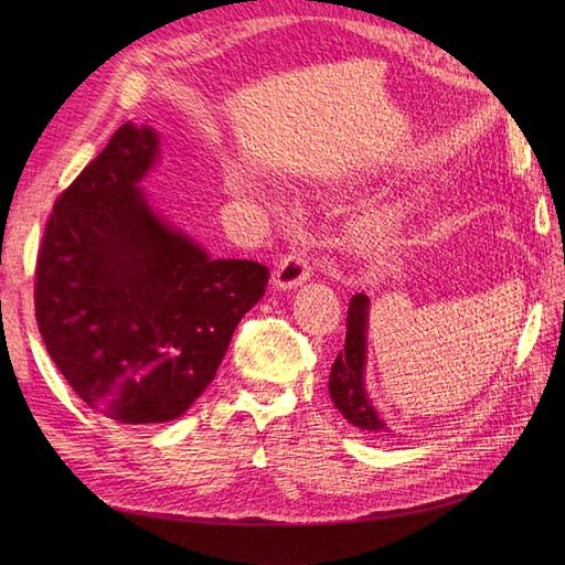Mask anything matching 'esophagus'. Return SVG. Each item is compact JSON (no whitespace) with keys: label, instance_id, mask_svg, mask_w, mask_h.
<instances>
[{"label":"esophagus","instance_id":"1","mask_svg":"<svg viewBox=\"0 0 565 565\" xmlns=\"http://www.w3.org/2000/svg\"><path fill=\"white\" fill-rule=\"evenodd\" d=\"M309 276H311V259L306 256V252H289L276 266V273H273V285L278 289H292V287H299Z\"/></svg>","mask_w":565,"mask_h":565}]
</instances>
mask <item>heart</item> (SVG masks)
<instances>
[{"label":"heart","instance_id":"1","mask_svg":"<svg viewBox=\"0 0 565 565\" xmlns=\"http://www.w3.org/2000/svg\"><path fill=\"white\" fill-rule=\"evenodd\" d=\"M396 228H398L396 214L377 212L372 216H365L361 224L355 226V237H358V243L365 247H380L388 241L393 233H396Z\"/></svg>","mask_w":565,"mask_h":565}]
</instances>
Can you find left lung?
Masks as SVG:
<instances>
[{
  "mask_svg": "<svg viewBox=\"0 0 565 565\" xmlns=\"http://www.w3.org/2000/svg\"><path fill=\"white\" fill-rule=\"evenodd\" d=\"M370 299L353 295L347 316V344L339 351L330 372V398L344 419L370 434L388 436L386 424L374 413L365 391Z\"/></svg>",
  "mask_w": 565,
  "mask_h": 565,
  "instance_id": "8db88e82",
  "label": "left lung"
}]
</instances>
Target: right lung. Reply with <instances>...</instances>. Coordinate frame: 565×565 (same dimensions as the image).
<instances>
[{
    "label": "right lung",
    "mask_w": 565,
    "mask_h": 565,
    "mask_svg": "<svg viewBox=\"0 0 565 565\" xmlns=\"http://www.w3.org/2000/svg\"><path fill=\"white\" fill-rule=\"evenodd\" d=\"M158 134L131 122L58 195L35 268V316L77 396L122 424L181 417L259 301L268 268L210 259L148 204Z\"/></svg>",
    "instance_id": "obj_1"
}]
</instances>
